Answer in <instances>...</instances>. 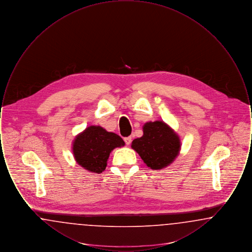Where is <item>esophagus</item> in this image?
I'll return each mask as SVG.
<instances>
[{"instance_id": "obj_1", "label": "esophagus", "mask_w": 252, "mask_h": 252, "mask_svg": "<svg viewBox=\"0 0 252 252\" xmlns=\"http://www.w3.org/2000/svg\"><path fill=\"white\" fill-rule=\"evenodd\" d=\"M125 142H126V144H127V145H129V144H131L132 142L131 137H126V138H125Z\"/></svg>"}]
</instances>
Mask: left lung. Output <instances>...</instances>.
Instances as JSON below:
<instances>
[{
  "instance_id": "left-lung-1",
  "label": "left lung",
  "mask_w": 252,
  "mask_h": 252,
  "mask_svg": "<svg viewBox=\"0 0 252 252\" xmlns=\"http://www.w3.org/2000/svg\"><path fill=\"white\" fill-rule=\"evenodd\" d=\"M144 135L132 142L131 147L144 163L153 170H160L171 164L180 154L178 134L162 121L144 124Z\"/></svg>"
}]
</instances>
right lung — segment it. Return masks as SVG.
I'll use <instances>...</instances> for the list:
<instances>
[{"instance_id": "right-lung-1", "label": "right lung", "mask_w": 252, "mask_h": 252, "mask_svg": "<svg viewBox=\"0 0 252 252\" xmlns=\"http://www.w3.org/2000/svg\"><path fill=\"white\" fill-rule=\"evenodd\" d=\"M124 145L125 142L119 135L108 132L99 126H91L75 137L72 153L81 167L100 174L107 167L110 152Z\"/></svg>"}]
</instances>
